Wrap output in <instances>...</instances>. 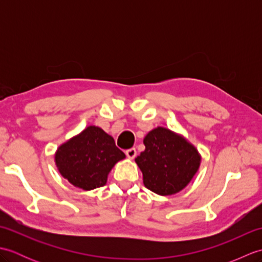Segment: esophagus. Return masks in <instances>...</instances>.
<instances>
[{"instance_id": "esophagus-1", "label": "esophagus", "mask_w": 262, "mask_h": 262, "mask_svg": "<svg viewBox=\"0 0 262 262\" xmlns=\"http://www.w3.org/2000/svg\"><path fill=\"white\" fill-rule=\"evenodd\" d=\"M125 153H126L128 159H134L136 157V148L135 147L128 148V149H126Z\"/></svg>"}]
</instances>
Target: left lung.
I'll list each match as a JSON object with an SVG mask.
<instances>
[{"mask_svg": "<svg viewBox=\"0 0 262 262\" xmlns=\"http://www.w3.org/2000/svg\"><path fill=\"white\" fill-rule=\"evenodd\" d=\"M144 145L145 151L135 161L143 172L144 185L161 196L182 190L198 170L197 149L166 128L158 127L149 132Z\"/></svg>", "mask_w": 262, "mask_h": 262, "instance_id": "1", "label": "left lung"}]
</instances>
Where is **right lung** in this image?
<instances>
[{
	"instance_id": "add662e5",
	"label": "right lung",
	"mask_w": 262,
	"mask_h": 262,
	"mask_svg": "<svg viewBox=\"0 0 262 262\" xmlns=\"http://www.w3.org/2000/svg\"><path fill=\"white\" fill-rule=\"evenodd\" d=\"M125 158L114 138L101 128L90 126L57 149L55 161L72 185L91 190L105 185L113 166Z\"/></svg>"
}]
</instances>
